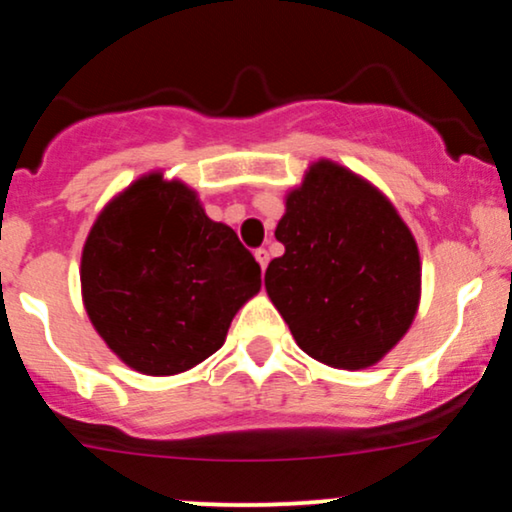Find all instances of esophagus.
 I'll list each match as a JSON object with an SVG mask.
<instances>
[{"label": "esophagus", "mask_w": 512, "mask_h": 512, "mask_svg": "<svg viewBox=\"0 0 512 512\" xmlns=\"http://www.w3.org/2000/svg\"><path fill=\"white\" fill-rule=\"evenodd\" d=\"M255 260L260 262V267H262V272H264V269H267V264H269V250L267 248H257L255 250Z\"/></svg>", "instance_id": "obj_1"}]
</instances>
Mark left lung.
<instances>
[{
    "label": "left lung",
    "mask_w": 512,
    "mask_h": 512,
    "mask_svg": "<svg viewBox=\"0 0 512 512\" xmlns=\"http://www.w3.org/2000/svg\"><path fill=\"white\" fill-rule=\"evenodd\" d=\"M274 236L286 252L269 262L264 286L305 354L361 370L404 337L419 305V250L366 180L315 163Z\"/></svg>",
    "instance_id": "8db88e82"
}]
</instances>
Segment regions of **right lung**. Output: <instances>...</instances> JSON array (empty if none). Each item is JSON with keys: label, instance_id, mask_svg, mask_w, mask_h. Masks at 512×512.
<instances>
[{"label": "right lung", "instance_id": "1", "mask_svg": "<svg viewBox=\"0 0 512 512\" xmlns=\"http://www.w3.org/2000/svg\"><path fill=\"white\" fill-rule=\"evenodd\" d=\"M260 274L233 228L156 173L103 209L81 255L93 327L146 375L182 373L219 351L233 315L260 291Z\"/></svg>", "mask_w": 512, "mask_h": 512}]
</instances>
